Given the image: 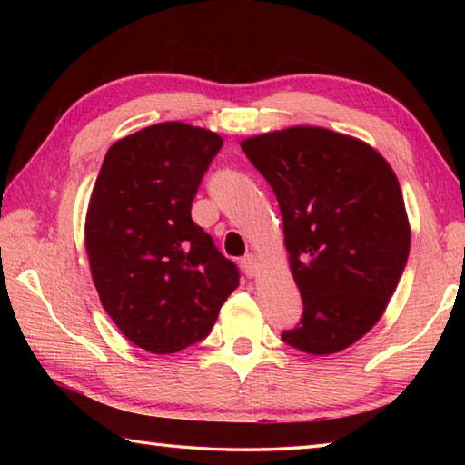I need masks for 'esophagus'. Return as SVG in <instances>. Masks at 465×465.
I'll return each instance as SVG.
<instances>
[{
  "mask_svg": "<svg viewBox=\"0 0 465 465\" xmlns=\"http://www.w3.org/2000/svg\"><path fill=\"white\" fill-rule=\"evenodd\" d=\"M240 264H242V271H243V274H246V277H256V272H258V261H256V256H252V254H248V256H243L242 261H240Z\"/></svg>",
  "mask_w": 465,
  "mask_h": 465,
  "instance_id": "34e87169",
  "label": "esophagus"
}]
</instances>
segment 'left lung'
Listing matches in <instances>:
<instances>
[{"label":"left lung","instance_id":"8db88e82","mask_svg":"<svg viewBox=\"0 0 465 465\" xmlns=\"http://www.w3.org/2000/svg\"><path fill=\"white\" fill-rule=\"evenodd\" d=\"M277 196L303 313L281 338L330 355L371 330L411 252L402 191L390 163L359 139L291 127L242 143Z\"/></svg>","mask_w":465,"mask_h":465}]
</instances>
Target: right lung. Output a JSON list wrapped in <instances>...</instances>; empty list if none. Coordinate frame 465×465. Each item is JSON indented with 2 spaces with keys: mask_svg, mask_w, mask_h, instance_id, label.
Masks as SVG:
<instances>
[{
  "mask_svg": "<svg viewBox=\"0 0 465 465\" xmlns=\"http://www.w3.org/2000/svg\"><path fill=\"white\" fill-rule=\"evenodd\" d=\"M215 133L160 123L108 149L94 184L85 250L100 302L121 332L157 355L201 342L240 271L191 217Z\"/></svg>",
  "mask_w": 465,
  "mask_h": 465,
  "instance_id": "add662e5",
  "label": "right lung"
}]
</instances>
